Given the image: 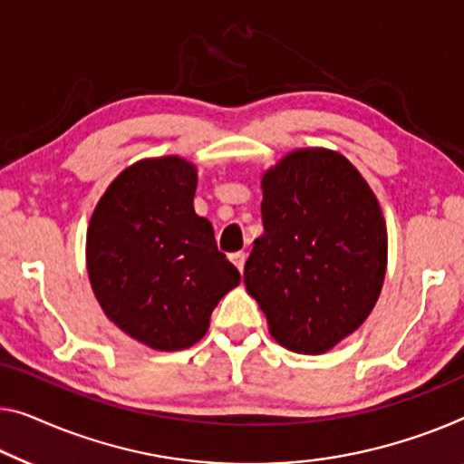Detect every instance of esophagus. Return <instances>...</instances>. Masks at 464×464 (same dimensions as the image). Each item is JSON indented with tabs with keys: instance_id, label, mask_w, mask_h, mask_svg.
<instances>
[{
	"instance_id": "34e87169",
	"label": "esophagus",
	"mask_w": 464,
	"mask_h": 464,
	"mask_svg": "<svg viewBox=\"0 0 464 464\" xmlns=\"http://www.w3.org/2000/svg\"><path fill=\"white\" fill-rule=\"evenodd\" d=\"M246 258H247V254L246 252H235V254H231V262L235 266L239 268V273L244 271V265H246Z\"/></svg>"
}]
</instances>
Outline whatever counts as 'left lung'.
<instances>
[{"label": "left lung", "mask_w": 464, "mask_h": 464, "mask_svg": "<svg viewBox=\"0 0 464 464\" xmlns=\"http://www.w3.org/2000/svg\"><path fill=\"white\" fill-rule=\"evenodd\" d=\"M262 225L244 268L268 334L298 354H323L369 319L387 271L377 196L348 158L289 151L265 170Z\"/></svg>", "instance_id": "obj_1"}]
</instances>
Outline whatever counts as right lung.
I'll list each match as a JSON object with an SVG mask.
<instances>
[{"instance_id": "right-lung-1", "label": "right lung", "mask_w": 464, "mask_h": 464, "mask_svg": "<svg viewBox=\"0 0 464 464\" xmlns=\"http://www.w3.org/2000/svg\"><path fill=\"white\" fill-rule=\"evenodd\" d=\"M196 164L143 158L103 191L87 227V275L103 314L160 352L202 340L239 271L217 250L212 225L193 210Z\"/></svg>"}]
</instances>
